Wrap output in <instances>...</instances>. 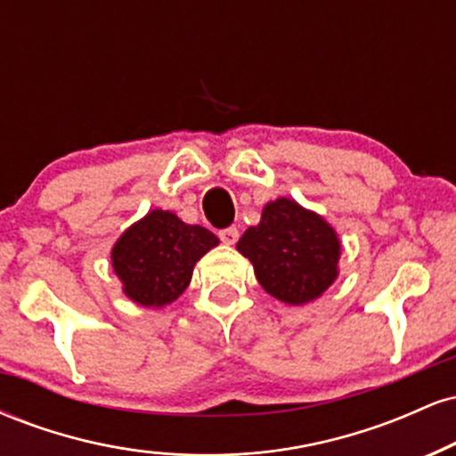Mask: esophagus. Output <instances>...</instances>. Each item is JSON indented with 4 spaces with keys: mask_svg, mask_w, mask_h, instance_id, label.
Returning <instances> with one entry per match:
<instances>
[{
    "mask_svg": "<svg viewBox=\"0 0 456 456\" xmlns=\"http://www.w3.org/2000/svg\"><path fill=\"white\" fill-rule=\"evenodd\" d=\"M218 238H221V242H223V244L232 246V244L238 242V238H240V232H238V229H235V227L221 229V232H218Z\"/></svg>",
    "mask_w": 456,
    "mask_h": 456,
    "instance_id": "34e87169",
    "label": "esophagus"
}]
</instances>
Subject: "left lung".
<instances>
[{
  "label": "left lung",
  "mask_w": 456,
  "mask_h": 456,
  "mask_svg": "<svg viewBox=\"0 0 456 456\" xmlns=\"http://www.w3.org/2000/svg\"><path fill=\"white\" fill-rule=\"evenodd\" d=\"M238 250L253 264L259 285L291 306L315 300L338 276L337 232L287 197L264 208L259 224L246 229Z\"/></svg>",
  "instance_id": "obj_1"
}]
</instances>
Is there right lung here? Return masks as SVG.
Instances as JSON below:
<instances>
[{
    "instance_id": "right-lung-1",
    "label": "right lung",
    "mask_w": 456,
    "mask_h": 456,
    "mask_svg": "<svg viewBox=\"0 0 456 456\" xmlns=\"http://www.w3.org/2000/svg\"><path fill=\"white\" fill-rule=\"evenodd\" d=\"M216 244L206 227L151 210L119 235L111 250L113 270L130 300L160 308L184 294L195 264Z\"/></svg>"
}]
</instances>
